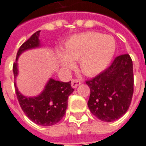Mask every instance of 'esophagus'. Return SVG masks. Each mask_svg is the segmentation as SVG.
Here are the masks:
<instances>
[{
  "label": "esophagus",
  "instance_id": "1",
  "mask_svg": "<svg viewBox=\"0 0 146 146\" xmlns=\"http://www.w3.org/2000/svg\"><path fill=\"white\" fill-rule=\"evenodd\" d=\"M81 84V82H80V80H71V87L73 88H76L79 85Z\"/></svg>",
  "mask_w": 146,
  "mask_h": 146
}]
</instances>
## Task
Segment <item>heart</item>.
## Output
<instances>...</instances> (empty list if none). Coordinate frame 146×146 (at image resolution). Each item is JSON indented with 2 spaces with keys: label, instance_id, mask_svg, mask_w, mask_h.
Returning <instances> with one entry per match:
<instances>
[{
  "label": "heart",
  "instance_id": "b5f03b06",
  "mask_svg": "<svg viewBox=\"0 0 146 146\" xmlns=\"http://www.w3.org/2000/svg\"><path fill=\"white\" fill-rule=\"evenodd\" d=\"M115 50L116 42L112 36L88 31L73 35L66 41L64 54H59V62L64 69L69 70L74 66V61L79 60L82 72L93 76L107 68Z\"/></svg>",
  "mask_w": 146,
  "mask_h": 146
}]
</instances>
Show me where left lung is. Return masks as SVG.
<instances>
[{
    "mask_svg": "<svg viewBox=\"0 0 146 146\" xmlns=\"http://www.w3.org/2000/svg\"><path fill=\"white\" fill-rule=\"evenodd\" d=\"M133 83L130 56L128 54L117 56L105 71L86 81L90 88L88 106L91 112L105 122L121 118L129 108Z\"/></svg>",
    "mask_w": 146,
    "mask_h": 146,
    "instance_id": "8db88e82",
    "label": "left lung"
}]
</instances>
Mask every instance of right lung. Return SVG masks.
I'll return each instance as SVG.
<instances>
[{"instance_id": "add662e5", "label": "right lung", "mask_w": 146, "mask_h": 146, "mask_svg": "<svg viewBox=\"0 0 146 146\" xmlns=\"http://www.w3.org/2000/svg\"><path fill=\"white\" fill-rule=\"evenodd\" d=\"M40 30L34 33L30 38L21 46L17 54L16 62L13 63V71L14 80L18 75L17 59L22 53L30 49L41 46L39 35ZM17 97L22 111L30 121L42 126H50L57 124L66 113L68 96L74 89L71 88V82H61L50 79L43 91L34 97L25 96L18 91L14 83Z\"/></svg>"}]
</instances>
